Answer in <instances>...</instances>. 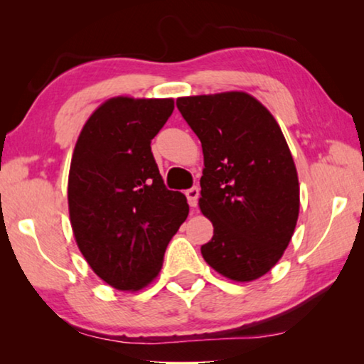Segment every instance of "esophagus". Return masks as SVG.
Listing matches in <instances>:
<instances>
[{
	"label": "esophagus",
	"mask_w": 364,
	"mask_h": 364,
	"mask_svg": "<svg viewBox=\"0 0 364 364\" xmlns=\"http://www.w3.org/2000/svg\"><path fill=\"white\" fill-rule=\"evenodd\" d=\"M186 196H188V200H189V205L191 207H196L197 205V199H199V188L194 186L186 191Z\"/></svg>",
	"instance_id": "esophagus-1"
}]
</instances>
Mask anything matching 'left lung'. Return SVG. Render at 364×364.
Listing matches in <instances>:
<instances>
[{
	"label": "left lung",
	"mask_w": 364,
	"mask_h": 364,
	"mask_svg": "<svg viewBox=\"0 0 364 364\" xmlns=\"http://www.w3.org/2000/svg\"><path fill=\"white\" fill-rule=\"evenodd\" d=\"M200 139L199 208L213 237L202 257L225 278H262L284 254L299 220L300 186L279 123L245 91L178 97Z\"/></svg>",
	"instance_id": "obj_1"
}]
</instances>
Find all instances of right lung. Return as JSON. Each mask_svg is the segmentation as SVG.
Instances as JSON below:
<instances>
[{
	"mask_svg": "<svg viewBox=\"0 0 364 364\" xmlns=\"http://www.w3.org/2000/svg\"><path fill=\"white\" fill-rule=\"evenodd\" d=\"M173 109L171 97H110L86 120L72 154L67 199L75 242L119 291L136 292L157 278L188 218L186 197L165 188L151 152Z\"/></svg>",
	"mask_w": 364,
	"mask_h": 364,
	"instance_id": "right-lung-1",
	"label": "right lung"
}]
</instances>
